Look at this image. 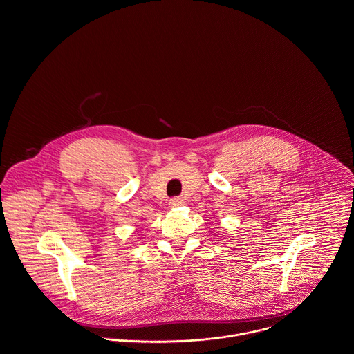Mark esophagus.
<instances>
[{
    "label": "esophagus",
    "instance_id": "esophagus-1",
    "mask_svg": "<svg viewBox=\"0 0 354 354\" xmlns=\"http://www.w3.org/2000/svg\"><path fill=\"white\" fill-rule=\"evenodd\" d=\"M169 204H170V207H178V205L184 204V201L181 198H173Z\"/></svg>",
    "mask_w": 354,
    "mask_h": 354
}]
</instances>
